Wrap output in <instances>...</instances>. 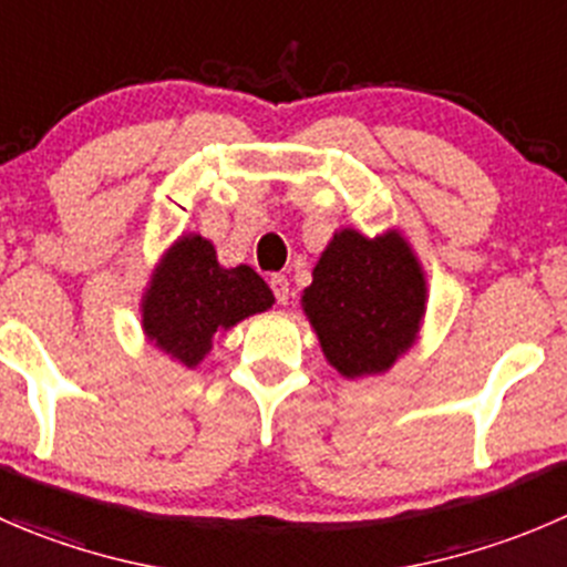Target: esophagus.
<instances>
[{
  "label": "esophagus",
  "instance_id": "1",
  "mask_svg": "<svg viewBox=\"0 0 567 567\" xmlns=\"http://www.w3.org/2000/svg\"><path fill=\"white\" fill-rule=\"evenodd\" d=\"M271 290H274V296H277L279 305H288V299H290L288 277H282V274H274V277H271Z\"/></svg>",
  "mask_w": 567,
  "mask_h": 567
}]
</instances>
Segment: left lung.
<instances>
[{
	"label": "left lung",
	"mask_w": 567,
	"mask_h": 567,
	"mask_svg": "<svg viewBox=\"0 0 567 567\" xmlns=\"http://www.w3.org/2000/svg\"><path fill=\"white\" fill-rule=\"evenodd\" d=\"M301 310L340 377H377L417 340L426 274L399 229L377 238L338 229L312 268Z\"/></svg>",
	"instance_id": "1"
}]
</instances>
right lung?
<instances>
[{"label":"right lung","instance_id":"obj_1","mask_svg":"<svg viewBox=\"0 0 567 567\" xmlns=\"http://www.w3.org/2000/svg\"><path fill=\"white\" fill-rule=\"evenodd\" d=\"M271 305V288L255 268H224L216 246L190 233L174 240L152 271L141 296V327L163 354L196 368L210 354L218 332Z\"/></svg>","mask_w":567,"mask_h":567}]
</instances>
